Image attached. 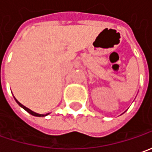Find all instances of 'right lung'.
<instances>
[{
    "label": "right lung",
    "mask_w": 152,
    "mask_h": 152,
    "mask_svg": "<svg viewBox=\"0 0 152 152\" xmlns=\"http://www.w3.org/2000/svg\"><path fill=\"white\" fill-rule=\"evenodd\" d=\"M14 98H15V97H14ZM15 100H16V102H18V104L20 107H23V109H25L27 112L29 113H30V114H32V115H34V116H37V117H42V116H46V115H48V114H49V113H47V114H45H45H39V113H35V112H34V111H32V110H30V109H29V108H28L27 107H25V106H24V105H23L22 103H20V102H19L16 99V98H15Z\"/></svg>",
    "instance_id": "add662e5"
}]
</instances>
